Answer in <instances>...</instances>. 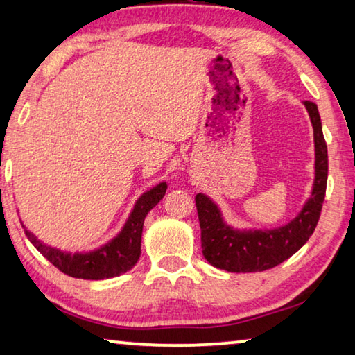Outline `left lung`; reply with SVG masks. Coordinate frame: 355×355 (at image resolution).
Wrapping results in <instances>:
<instances>
[{"label": "left lung", "instance_id": "obj_1", "mask_svg": "<svg viewBox=\"0 0 355 355\" xmlns=\"http://www.w3.org/2000/svg\"><path fill=\"white\" fill-rule=\"evenodd\" d=\"M314 132L313 191L299 215L275 229H235L224 221L219 207L199 193L196 207L200 223L202 252L213 267L232 273H252L273 268L295 254L318 226L327 188L329 156L318 105L303 101Z\"/></svg>", "mask_w": 355, "mask_h": 355}]
</instances>
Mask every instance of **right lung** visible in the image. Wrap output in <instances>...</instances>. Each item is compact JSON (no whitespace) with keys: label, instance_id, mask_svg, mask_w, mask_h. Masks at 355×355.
I'll return each instance as SVG.
<instances>
[{"label":"right lung","instance_id":"add662e5","mask_svg":"<svg viewBox=\"0 0 355 355\" xmlns=\"http://www.w3.org/2000/svg\"><path fill=\"white\" fill-rule=\"evenodd\" d=\"M166 189V182H161L156 187L145 191L136 200L120 232L96 250L85 252L63 251L44 243L24 226L25 234L28 240L35 245V248L47 261L72 278L105 279L120 277L137 263L140 257V241H142L145 216L164 198Z\"/></svg>","mask_w":355,"mask_h":355}]
</instances>
